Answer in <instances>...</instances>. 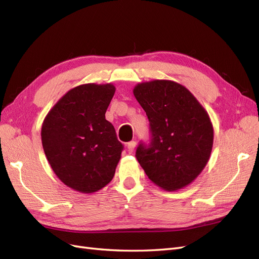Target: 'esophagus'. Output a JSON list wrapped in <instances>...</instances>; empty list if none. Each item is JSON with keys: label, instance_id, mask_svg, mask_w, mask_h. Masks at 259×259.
Returning a JSON list of instances; mask_svg holds the SVG:
<instances>
[{"label": "esophagus", "instance_id": "1", "mask_svg": "<svg viewBox=\"0 0 259 259\" xmlns=\"http://www.w3.org/2000/svg\"><path fill=\"white\" fill-rule=\"evenodd\" d=\"M135 146H136V143H135V142H130V143L127 144V150H128L130 153H132L133 151H134Z\"/></svg>", "mask_w": 259, "mask_h": 259}]
</instances>
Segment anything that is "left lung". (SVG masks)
Returning a JSON list of instances; mask_svg holds the SVG:
<instances>
[{"instance_id":"8db88e82","label":"left lung","mask_w":259,"mask_h":259,"mask_svg":"<svg viewBox=\"0 0 259 259\" xmlns=\"http://www.w3.org/2000/svg\"><path fill=\"white\" fill-rule=\"evenodd\" d=\"M134 96L150 122L151 143L140 144L136 158L153 184L183 189L207 164L214 130L209 115L189 90L169 80L138 83Z\"/></svg>"}]
</instances>
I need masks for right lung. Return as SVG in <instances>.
Wrapping results in <instances>:
<instances>
[{
	"label": "right lung",
	"instance_id": "right-lung-1",
	"mask_svg": "<svg viewBox=\"0 0 259 259\" xmlns=\"http://www.w3.org/2000/svg\"><path fill=\"white\" fill-rule=\"evenodd\" d=\"M114 92L111 83L75 86L43 121L46 158L56 176L75 191L96 192L114 176L123 145L105 116Z\"/></svg>",
	"mask_w": 259,
	"mask_h": 259
}]
</instances>
